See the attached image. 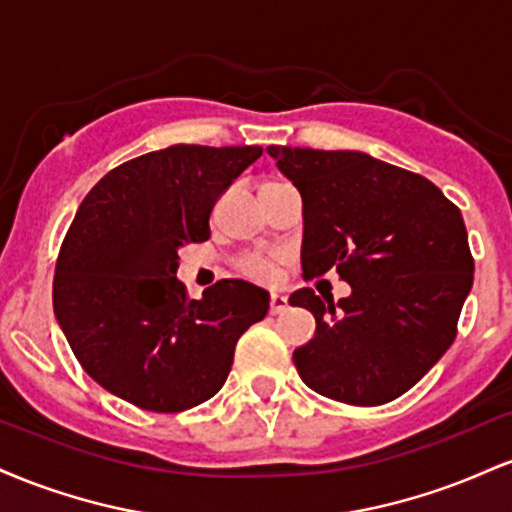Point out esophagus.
Returning <instances> with one entry per match:
<instances>
[{
	"instance_id": "esophagus-1",
	"label": "esophagus",
	"mask_w": 512,
	"mask_h": 512,
	"mask_svg": "<svg viewBox=\"0 0 512 512\" xmlns=\"http://www.w3.org/2000/svg\"><path fill=\"white\" fill-rule=\"evenodd\" d=\"M286 308H289V298L281 296V293H272V298H269V313L279 315L284 313Z\"/></svg>"
}]
</instances>
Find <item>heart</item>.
I'll use <instances>...</instances> for the list:
<instances>
[{
	"label": "heart",
	"instance_id": "heart-1",
	"mask_svg": "<svg viewBox=\"0 0 512 512\" xmlns=\"http://www.w3.org/2000/svg\"><path fill=\"white\" fill-rule=\"evenodd\" d=\"M281 255L279 252H250V255L240 257L238 272L245 279L257 281V284H274L279 279Z\"/></svg>",
	"mask_w": 512,
	"mask_h": 512
}]
</instances>
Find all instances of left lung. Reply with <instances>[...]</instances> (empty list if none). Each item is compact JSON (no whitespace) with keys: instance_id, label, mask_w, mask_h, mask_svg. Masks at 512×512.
<instances>
[{"instance_id":"8db88e82","label":"left lung","mask_w":512,"mask_h":512,"mask_svg":"<svg viewBox=\"0 0 512 512\" xmlns=\"http://www.w3.org/2000/svg\"><path fill=\"white\" fill-rule=\"evenodd\" d=\"M303 197L305 279L337 269L351 296L291 293L315 315L293 351L303 383L337 402L378 407L414 387L457 337L474 257L462 214L411 170L361 151L269 146Z\"/></svg>"}]
</instances>
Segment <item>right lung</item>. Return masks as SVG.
Returning a JSON list of instances; mask_svg holds the SVG:
<instances>
[{
	"label": "right lung",
	"instance_id": "add662e5",
	"mask_svg": "<svg viewBox=\"0 0 512 512\" xmlns=\"http://www.w3.org/2000/svg\"><path fill=\"white\" fill-rule=\"evenodd\" d=\"M262 146L175 144L110 170L62 240L52 303L76 361L134 407L175 414L207 402L269 293L216 281L199 301L175 279L178 250L209 240L216 199Z\"/></svg>",
	"mask_w": 512,
	"mask_h": 512
}]
</instances>
